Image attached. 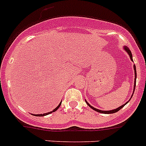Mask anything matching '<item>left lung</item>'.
<instances>
[{"mask_svg": "<svg viewBox=\"0 0 146 146\" xmlns=\"http://www.w3.org/2000/svg\"><path fill=\"white\" fill-rule=\"evenodd\" d=\"M124 48H125V50H126L127 52V53H128V54H129V57H130V59L132 61V53H131L130 50H129V49L128 48H127V46L124 47ZM134 70H135V88H135V85H136V76H137V73H136V67H135V65H134ZM133 93H134V92H133ZM85 102L87 103V104H88V105L90 107V108H91V109H93V110L99 112V113H116V112H117V111H119L120 109H121V108H123V107L125 106L126 105V104H127V103L129 102V101H127V102L126 104H124V105L121 106L119 107V108H117V109H113V110H111V111H101V110H99V109H96V108H93V107L92 106L90 105V104H88V103L86 101H85Z\"/></svg>", "mask_w": 146, "mask_h": 146, "instance_id": "obj_1", "label": "left lung"}]
</instances>
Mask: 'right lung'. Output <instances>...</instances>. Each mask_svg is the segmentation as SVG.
I'll use <instances>...</instances> for the list:
<instances>
[{
    "mask_svg": "<svg viewBox=\"0 0 146 146\" xmlns=\"http://www.w3.org/2000/svg\"><path fill=\"white\" fill-rule=\"evenodd\" d=\"M61 102L60 103V104H59V105H58V106H57L56 108V109H53V111H50V112H48V113H42V114H34V116H36V117H43V116H45V115H48V114H49V113H53V112L56 111L57 109H58V108H59V107H60V106H61Z\"/></svg>",
    "mask_w": 146,
    "mask_h": 146,
    "instance_id": "obj_1",
    "label": "right lung"
}]
</instances>
